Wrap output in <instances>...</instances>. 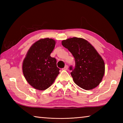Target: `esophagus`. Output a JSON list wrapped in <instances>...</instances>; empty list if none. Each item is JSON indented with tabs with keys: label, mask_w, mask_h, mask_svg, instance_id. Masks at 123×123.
Listing matches in <instances>:
<instances>
[{
	"label": "esophagus",
	"mask_w": 123,
	"mask_h": 123,
	"mask_svg": "<svg viewBox=\"0 0 123 123\" xmlns=\"http://www.w3.org/2000/svg\"><path fill=\"white\" fill-rule=\"evenodd\" d=\"M68 67V66L66 65V66H65V67H64L63 68V70H67Z\"/></svg>",
	"instance_id": "1"
}]
</instances>
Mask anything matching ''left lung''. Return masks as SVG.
I'll list each match as a JSON object with an SVG mask.
<instances>
[{
  "instance_id": "1",
  "label": "left lung",
  "mask_w": 123,
  "mask_h": 123,
  "mask_svg": "<svg viewBox=\"0 0 123 123\" xmlns=\"http://www.w3.org/2000/svg\"><path fill=\"white\" fill-rule=\"evenodd\" d=\"M62 44L74 57L75 67H69L74 82L85 90L98 86L105 73V63L94 48L85 39L78 37L62 41Z\"/></svg>"
}]
</instances>
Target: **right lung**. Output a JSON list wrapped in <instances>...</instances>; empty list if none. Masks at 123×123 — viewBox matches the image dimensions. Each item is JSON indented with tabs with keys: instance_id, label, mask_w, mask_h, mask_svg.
<instances>
[{
	"instance_id": "obj_1",
	"label": "right lung",
	"mask_w": 123,
	"mask_h": 123,
	"mask_svg": "<svg viewBox=\"0 0 123 123\" xmlns=\"http://www.w3.org/2000/svg\"><path fill=\"white\" fill-rule=\"evenodd\" d=\"M55 46L52 38L41 39L33 44L23 62V73L34 88L43 91L53 84L59 74L56 60L50 54Z\"/></svg>"
}]
</instances>
